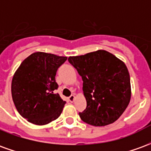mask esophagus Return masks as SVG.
Masks as SVG:
<instances>
[{"label": "esophagus", "instance_id": "1", "mask_svg": "<svg viewBox=\"0 0 151 151\" xmlns=\"http://www.w3.org/2000/svg\"><path fill=\"white\" fill-rule=\"evenodd\" d=\"M74 99H75V95H70V96L69 97V100L70 102H73L74 101Z\"/></svg>", "mask_w": 151, "mask_h": 151}]
</instances>
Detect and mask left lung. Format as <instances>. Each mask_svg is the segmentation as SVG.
<instances>
[{
  "instance_id": "1",
  "label": "left lung",
  "mask_w": 151,
  "mask_h": 151,
  "mask_svg": "<svg viewBox=\"0 0 151 151\" xmlns=\"http://www.w3.org/2000/svg\"><path fill=\"white\" fill-rule=\"evenodd\" d=\"M68 60L83 81L86 108L79 112V116L94 126L114 123L131 99L130 76L125 64L105 50L69 56Z\"/></svg>"
}]
</instances>
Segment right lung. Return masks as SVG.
I'll return each mask as SVG.
<instances>
[{"mask_svg": "<svg viewBox=\"0 0 151 151\" xmlns=\"http://www.w3.org/2000/svg\"><path fill=\"white\" fill-rule=\"evenodd\" d=\"M67 60L51 53L36 52L27 57L15 71L11 83L13 101L30 123L44 125L56 120L65 101L55 94L56 71Z\"/></svg>", "mask_w": 151, "mask_h": 151, "instance_id": "add662e5", "label": "right lung"}]
</instances>
